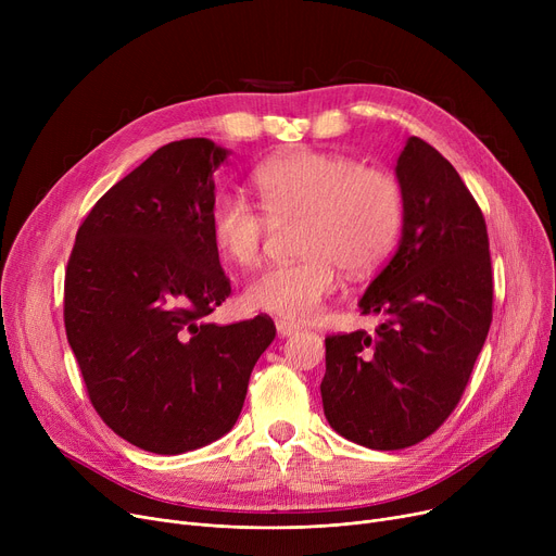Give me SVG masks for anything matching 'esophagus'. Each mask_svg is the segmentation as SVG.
Here are the masks:
<instances>
[{
  "instance_id": "obj_1",
  "label": "esophagus",
  "mask_w": 556,
  "mask_h": 556,
  "mask_svg": "<svg viewBox=\"0 0 556 556\" xmlns=\"http://www.w3.org/2000/svg\"><path fill=\"white\" fill-rule=\"evenodd\" d=\"M277 331H279V336H293V333L300 331V327L286 323V319H279V323H277Z\"/></svg>"
}]
</instances>
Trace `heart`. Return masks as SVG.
<instances>
[{
  "label": "heart",
  "instance_id": "b5f03b06",
  "mask_svg": "<svg viewBox=\"0 0 556 556\" xmlns=\"http://www.w3.org/2000/svg\"><path fill=\"white\" fill-rule=\"evenodd\" d=\"M258 204L223 193L210 227L216 250L233 266L252 268L263 252L268 220L302 218L295 263L263 270L245 288L254 311L283 319H311L338 288V268L352 277L376 270L394 250L405 198L392 173L358 160L293 151L268 160L252 175Z\"/></svg>",
  "mask_w": 556,
  "mask_h": 556
}]
</instances>
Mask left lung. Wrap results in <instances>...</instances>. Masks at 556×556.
<instances>
[{"mask_svg": "<svg viewBox=\"0 0 556 556\" xmlns=\"http://www.w3.org/2000/svg\"><path fill=\"white\" fill-rule=\"evenodd\" d=\"M396 178L401 243L361 300L386 323L327 336L319 386L331 428L374 451L415 446L451 417L493 317L486 223L459 173L410 137Z\"/></svg>", "mask_w": 556, "mask_h": 556, "instance_id": "obj_1", "label": "left lung"}]
</instances>
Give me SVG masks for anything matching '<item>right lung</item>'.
I'll use <instances>...</instances> for the list:
<instances>
[{
    "instance_id": "obj_1",
    "label": "right lung",
    "mask_w": 556,
    "mask_h": 556,
    "mask_svg": "<svg viewBox=\"0 0 556 556\" xmlns=\"http://www.w3.org/2000/svg\"><path fill=\"white\" fill-rule=\"evenodd\" d=\"M227 151L170 141L103 193L65 270V331L94 410L137 448L178 455L237 424L275 323L218 327L231 286L212 239V173Z\"/></svg>"
}]
</instances>
